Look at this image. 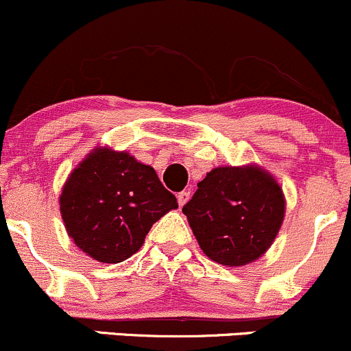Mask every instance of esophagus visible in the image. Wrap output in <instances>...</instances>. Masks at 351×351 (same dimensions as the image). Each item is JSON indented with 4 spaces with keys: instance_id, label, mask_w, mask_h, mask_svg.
<instances>
[{
    "instance_id": "esophagus-1",
    "label": "esophagus",
    "mask_w": 351,
    "mask_h": 351,
    "mask_svg": "<svg viewBox=\"0 0 351 351\" xmlns=\"http://www.w3.org/2000/svg\"><path fill=\"white\" fill-rule=\"evenodd\" d=\"M176 198H178V205H180V206H183L184 203H186L188 199H190V191H186V190L180 191V193L176 195Z\"/></svg>"
}]
</instances>
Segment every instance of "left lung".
Here are the masks:
<instances>
[{"label": "left lung", "instance_id": "8db88e82", "mask_svg": "<svg viewBox=\"0 0 351 351\" xmlns=\"http://www.w3.org/2000/svg\"><path fill=\"white\" fill-rule=\"evenodd\" d=\"M199 248L226 267L255 261L275 240L285 198L271 175L256 167L211 169L183 206Z\"/></svg>", "mask_w": 351, "mask_h": 351}]
</instances>
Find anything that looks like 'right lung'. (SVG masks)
<instances>
[{
    "mask_svg": "<svg viewBox=\"0 0 351 351\" xmlns=\"http://www.w3.org/2000/svg\"><path fill=\"white\" fill-rule=\"evenodd\" d=\"M60 208L82 252L101 263H119L141 248L153 223L178 203L152 167L128 153L96 148L69 175Z\"/></svg>",
    "mask_w": 351,
    "mask_h": 351,
    "instance_id": "add662e5",
    "label": "right lung"
}]
</instances>
